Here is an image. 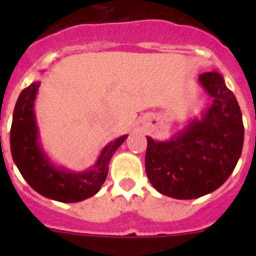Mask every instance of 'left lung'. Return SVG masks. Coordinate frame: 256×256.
I'll use <instances>...</instances> for the list:
<instances>
[{"instance_id": "8db88e82", "label": "left lung", "mask_w": 256, "mask_h": 256, "mask_svg": "<svg viewBox=\"0 0 256 256\" xmlns=\"http://www.w3.org/2000/svg\"><path fill=\"white\" fill-rule=\"evenodd\" d=\"M198 82L210 97L201 116L168 141L146 137L148 180L162 195L178 200L198 198L219 188L242 152V114L234 92L218 72L200 74Z\"/></svg>"}]
</instances>
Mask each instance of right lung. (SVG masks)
Listing matches in <instances>:
<instances>
[{
	"label": "right lung",
	"instance_id": "add662e5",
	"mask_svg": "<svg viewBox=\"0 0 256 256\" xmlns=\"http://www.w3.org/2000/svg\"><path fill=\"white\" fill-rule=\"evenodd\" d=\"M40 82L24 88L14 108L10 148L14 162L32 188L40 195L60 202H78L96 195L105 182L108 162L126 140L124 134L108 142L96 162L84 172L56 166L42 148L36 120L34 101Z\"/></svg>",
	"mask_w": 256,
	"mask_h": 256
}]
</instances>
